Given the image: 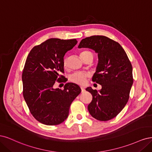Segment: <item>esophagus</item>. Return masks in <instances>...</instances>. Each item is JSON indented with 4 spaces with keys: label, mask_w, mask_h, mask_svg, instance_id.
Wrapping results in <instances>:
<instances>
[{
    "label": "esophagus",
    "mask_w": 152,
    "mask_h": 152,
    "mask_svg": "<svg viewBox=\"0 0 152 152\" xmlns=\"http://www.w3.org/2000/svg\"><path fill=\"white\" fill-rule=\"evenodd\" d=\"M81 92L83 93V92H84L85 91V88L83 87H81Z\"/></svg>",
    "instance_id": "esophagus-1"
}]
</instances>
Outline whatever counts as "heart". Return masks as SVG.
I'll list each match as a JSON object with an SVG mask.
<instances>
[{"instance_id":"heart-1","label":"heart","mask_w":152,"mask_h":152,"mask_svg":"<svg viewBox=\"0 0 152 152\" xmlns=\"http://www.w3.org/2000/svg\"><path fill=\"white\" fill-rule=\"evenodd\" d=\"M91 53V52H90L88 50H84V51H82L81 52L80 56H83L88 54V53ZM63 66L65 68L67 67V61L66 58H65V59L63 61ZM88 76H89L88 75L86 74V73H85V72H75L74 74H72L70 76L69 80L71 82L76 83V84L83 85L86 83L87 77Z\"/></svg>"}]
</instances>
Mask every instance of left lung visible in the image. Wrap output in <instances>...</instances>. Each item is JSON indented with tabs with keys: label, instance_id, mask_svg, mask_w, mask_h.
Masks as SVG:
<instances>
[{
	"label": "left lung",
	"instance_id": "left-lung-1",
	"mask_svg": "<svg viewBox=\"0 0 152 152\" xmlns=\"http://www.w3.org/2000/svg\"><path fill=\"white\" fill-rule=\"evenodd\" d=\"M78 47L91 48L99 57L92 81L101 85L102 89H86L93 96L88 106L90 114L101 121L113 119L126 105L133 83V67L128 57L119 43L105 36L86 37Z\"/></svg>",
	"mask_w": 152,
	"mask_h": 152
}]
</instances>
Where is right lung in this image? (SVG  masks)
<instances>
[{"mask_svg": "<svg viewBox=\"0 0 152 152\" xmlns=\"http://www.w3.org/2000/svg\"><path fill=\"white\" fill-rule=\"evenodd\" d=\"M76 39L50 38L34 47L24 65L22 81L23 96L32 115L41 123L58 125L69 115L71 103L81 93L80 87L67 83L64 90L54 84L64 76V57L77 44Z\"/></svg>", "mask_w": 152, "mask_h": 152, "instance_id": "1", "label": "right lung"}]
</instances>
